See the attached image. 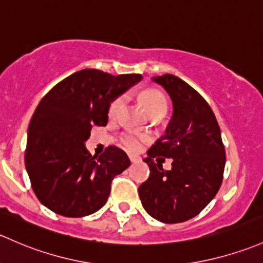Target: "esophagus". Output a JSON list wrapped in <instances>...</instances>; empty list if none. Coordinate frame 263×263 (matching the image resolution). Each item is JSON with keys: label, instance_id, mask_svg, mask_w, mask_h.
Listing matches in <instances>:
<instances>
[{"label": "esophagus", "instance_id": "esophagus-1", "mask_svg": "<svg viewBox=\"0 0 263 263\" xmlns=\"http://www.w3.org/2000/svg\"><path fill=\"white\" fill-rule=\"evenodd\" d=\"M129 160H131V162H137L140 161V157L136 155H129Z\"/></svg>", "mask_w": 263, "mask_h": 263}]
</instances>
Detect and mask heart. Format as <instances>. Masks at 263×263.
I'll return each mask as SVG.
<instances>
[{
	"label": "heart",
	"instance_id": "b5f03b06",
	"mask_svg": "<svg viewBox=\"0 0 263 263\" xmlns=\"http://www.w3.org/2000/svg\"><path fill=\"white\" fill-rule=\"evenodd\" d=\"M141 101H142L143 106L147 109V112L151 116L161 115L165 116L167 110V101L166 97L162 95L160 90L156 89H147L145 92H142L141 95ZM123 106V98L122 97H118L115 101L110 103L108 115L109 117H116L120 112L121 108ZM145 141V137L140 136V135L135 134V132H126L121 136V145L123 146L126 150L128 151H137L142 145V142Z\"/></svg>",
	"mask_w": 263,
	"mask_h": 263
}]
</instances>
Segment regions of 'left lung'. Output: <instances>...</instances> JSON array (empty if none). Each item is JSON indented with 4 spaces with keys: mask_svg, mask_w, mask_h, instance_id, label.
Here are the masks:
<instances>
[{
    "mask_svg": "<svg viewBox=\"0 0 263 263\" xmlns=\"http://www.w3.org/2000/svg\"><path fill=\"white\" fill-rule=\"evenodd\" d=\"M153 82L170 97L173 116L164 136L143 159L150 176L140 185L139 195L151 217L173 224L198 215L215 197L226 151L214 113L194 88L173 74L154 77ZM164 157L173 159L170 171L162 168L159 160Z\"/></svg>",
    "mask_w": 263,
    "mask_h": 263,
    "instance_id": "left-lung-1",
    "label": "left lung"
}]
</instances>
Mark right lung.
I'll list each match as a JSON object with an SVG mask.
<instances>
[{
    "instance_id": "right-lung-1",
    "label": "right lung",
    "mask_w": 263,
    "mask_h": 263,
    "mask_svg": "<svg viewBox=\"0 0 263 263\" xmlns=\"http://www.w3.org/2000/svg\"><path fill=\"white\" fill-rule=\"evenodd\" d=\"M141 79V74L115 77L83 69L41 99L27 129L25 166L43 205L77 218L93 214L106 204L110 181L131 161L116 146L92 156L85 141L92 127L108 122L110 103Z\"/></svg>"
}]
</instances>
